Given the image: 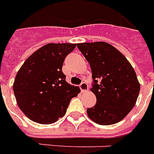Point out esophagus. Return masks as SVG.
Returning <instances> with one entry per match:
<instances>
[{
  "mask_svg": "<svg viewBox=\"0 0 154 154\" xmlns=\"http://www.w3.org/2000/svg\"><path fill=\"white\" fill-rule=\"evenodd\" d=\"M80 88H81V92H86L87 90H88V84L86 83V82H82V83L80 85Z\"/></svg>",
  "mask_w": 154,
  "mask_h": 154,
  "instance_id": "esophagus-1",
  "label": "esophagus"
}]
</instances>
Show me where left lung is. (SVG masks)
Here are the masks:
<instances>
[{"mask_svg": "<svg viewBox=\"0 0 154 154\" xmlns=\"http://www.w3.org/2000/svg\"><path fill=\"white\" fill-rule=\"evenodd\" d=\"M90 65L94 107L87 109L92 121L112 125L124 119L135 105L140 84L135 71L121 52L105 42L77 43Z\"/></svg>", "mask_w": 154, "mask_h": 154, "instance_id": "left-lung-1", "label": "left lung"}]
</instances>
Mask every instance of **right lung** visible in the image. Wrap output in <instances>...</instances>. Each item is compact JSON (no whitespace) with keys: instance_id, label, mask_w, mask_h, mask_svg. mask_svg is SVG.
Wrapping results in <instances>:
<instances>
[{"instance_id":"obj_1","label":"right lung","mask_w":154,"mask_h":154,"mask_svg":"<svg viewBox=\"0 0 154 154\" xmlns=\"http://www.w3.org/2000/svg\"><path fill=\"white\" fill-rule=\"evenodd\" d=\"M77 45L48 43L30 56L16 74L13 91L19 107L34 122L51 124L66 112L71 99L81 92L62 72L65 58Z\"/></svg>"}]
</instances>
